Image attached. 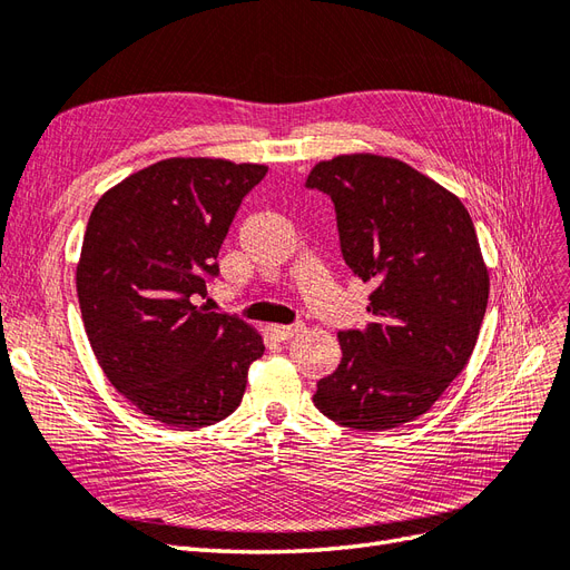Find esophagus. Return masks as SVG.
<instances>
[{"mask_svg": "<svg viewBox=\"0 0 570 570\" xmlns=\"http://www.w3.org/2000/svg\"><path fill=\"white\" fill-rule=\"evenodd\" d=\"M301 330H303V324H269V327H267V332L279 341L296 336Z\"/></svg>", "mask_w": 570, "mask_h": 570, "instance_id": "obj_1", "label": "esophagus"}]
</instances>
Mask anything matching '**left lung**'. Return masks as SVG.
Masks as SVG:
<instances>
[{
	"label": "left lung",
	"instance_id": "8db88e82",
	"mask_svg": "<svg viewBox=\"0 0 570 570\" xmlns=\"http://www.w3.org/2000/svg\"><path fill=\"white\" fill-rule=\"evenodd\" d=\"M334 203L341 255L375 284L365 330L338 332L341 363L317 382L322 415L380 432L432 409L475 348L490 298L473 219L405 161L338 155L307 174Z\"/></svg>",
	"mask_w": 570,
	"mask_h": 570
}]
</instances>
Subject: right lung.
Listing matches in <instances>:
<instances>
[{
  "mask_svg": "<svg viewBox=\"0 0 570 570\" xmlns=\"http://www.w3.org/2000/svg\"><path fill=\"white\" fill-rule=\"evenodd\" d=\"M265 165L171 157L97 200L76 269L80 315L111 386L174 428L229 417L263 338L195 301L219 274L217 255Z\"/></svg>",
  "mask_w": 570,
  "mask_h": 570,
  "instance_id": "right-lung-1",
  "label": "right lung"
}]
</instances>
